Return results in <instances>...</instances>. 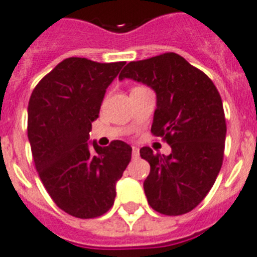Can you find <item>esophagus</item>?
<instances>
[{"mask_svg": "<svg viewBox=\"0 0 257 257\" xmlns=\"http://www.w3.org/2000/svg\"><path fill=\"white\" fill-rule=\"evenodd\" d=\"M132 155H133V158H139L140 149L137 148V146H132Z\"/></svg>", "mask_w": 257, "mask_h": 257, "instance_id": "1", "label": "esophagus"}]
</instances>
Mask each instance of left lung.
<instances>
[{
    "label": "left lung",
    "instance_id": "8db88e82",
    "mask_svg": "<svg viewBox=\"0 0 257 257\" xmlns=\"http://www.w3.org/2000/svg\"><path fill=\"white\" fill-rule=\"evenodd\" d=\"M125 78L154 90L152 133L171 146L167 157L149 146L140 150L150 165L144 182L149 205L166 215L191 212L208 195L223 161L226 120L218 90L174 52L129 62L118 75Z\"/></svg>",
    "mask_w": 257,
    "mask_h": 257
}]
</instances>
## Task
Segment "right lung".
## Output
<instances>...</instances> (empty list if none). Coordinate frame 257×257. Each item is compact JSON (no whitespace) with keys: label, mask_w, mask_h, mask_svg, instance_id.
<instances>
[{"label":"right lung","mask_w":257,"mask_h":257,"mask_svg":"<svg viewBox=\"0 0 257 257\" xmlns=\"http://www.w3.org/2000/svg\"><path fill=\"white\" fill-rule=\"evenodd\" d=\"M125 62L70 57L39 82L27 109V135L35 167L55 204L77 218H95L112 208L116 183L132 148L88 142L105 90Z\"/></svg>","instance_id":"add662e5"}]
</instances>
